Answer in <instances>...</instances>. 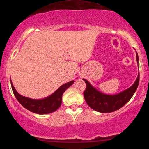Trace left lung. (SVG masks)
<instances>
[{"instance_id":"left-lung-1","label":"left lung","mask_w":149,"mask_h":149,"mask_svg":"<svg viewBox=\"0 0 149 149\" xmlns=\"http://www.w3.org/2000/svg\"><path fill=\"white\" fill-rule=\"evenodd\" d=\"M136 61L137 62L139 61L137 53ZM83 80L86 83V88L83 95L89 107L100 113H111L118 110L129 102L139 85V74L130 88L113 95L102 93L92 87L88 80L85 79H83Z\"/></svg>"}]
</instances>
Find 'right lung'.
I'll return each instance as SVG.
<instances>
[{
    "label": "right lung",
    "instance_id": "right-lung-1",
    "mask_svg": "<svg viewBox=\"0 0 149 149\" xmlns=\"http://www.w3.org/2000/svg\"><path fill=\"white\" fill-rule=\"evenodd\" d=\"M73 80L62 85L54 93L42 100H33L19 95L13 86L11 82V86L13 93L18 102L23 106L25 109L30 111L37 114H47L55 111L60 107L62 100V95L65 90L69 88L73 83Z\"/></svg>",
    "mask_w": 149,
    "mask_h": 149
}]
</instances>
